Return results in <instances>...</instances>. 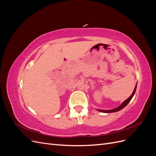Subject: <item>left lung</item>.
<instances>
[{
  "label": "left lung",
  "mask_w": 156,
  "mask_h": 156,
  "mask_svg": "<svg viewBox=\"0 0 156 156\" xmlns=\"http://www.w3.org/2000/svg\"><path fill=\"white\" fill-rule=\"evenodd\" d=\"M136 86H135V89H134V90H133V92L132 93V94L131 95V96L129 98H127V100H126V101H124L123 103H122V104L119 106V107H118L117 108H114V109H112V110H108V111H105V110H99L100 111H101V112H107V113H109V112H116V111H120V110H121L122 108H123L124 107H125L127 104H128V103L131 101V100L132 99V98L133 97V96H134V94H135V91H136Z\"/></svg>",
  "instance_id": "8db88e82"
}]
</instances>
